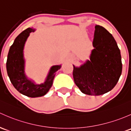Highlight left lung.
Returning a JSON list of instances; mask_svg holds the SVG:
<instances>
[{"instance_id":"1","label":"left lung","mask_w":131,"mask_h":131,"mask_svg":"<svg viewBox=\"0 0 131 131\" xmlns=\"http://www.w3.org/2000/svg\"><path fill=\"white\" fill-rule=\"evenodd\" d=\"M90 60L80 67L73 65L74 82L82 93L100 95L116 85L122 73L119 48L114 37L102 26L95 27Z\"/></svg>"}]
</instances>
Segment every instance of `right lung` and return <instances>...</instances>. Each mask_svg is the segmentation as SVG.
<instances>
[{
    "label": "right lung",
    "mask_w": 131,
    "mask_h": 131,
    "mask_svg": "<svg viewBox=\"0 0 131 131\" xmlns=\"http://www.w3.org/2000/svg\"><path fill=\"white\" fill-rule=\"evenodd\" d=\"M34 29L29 28L23 31L15 39L9 49L6 63L7 71L11 83L15 89L22 94L29 97H39L47 93L53 85L56 72L61 65L53 66L51 68L45 83L37 85L30 80L24 73V61L23 49L25 42Z\"/></svg>",
    "instance_id": "1"
}]
</instances>
